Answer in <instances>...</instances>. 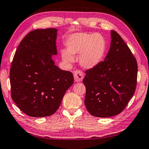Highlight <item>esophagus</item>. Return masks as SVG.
<instances>
[{
  "mask_svg": "<svg viewBox=\"0 0 149 149\" xmlns=\"http://www.w3.org/2000/svg\"><path fill=\"white\" fill-rule=\"evenodd\" d=\"M74 75L75 81L77 82L82 81V79L84 78L83 72L80 70H75L74 72Z\"/></svg>",
  "mask_w": 149,
  "mask_h": 149,
  "instance_id": "esophagus-1",
  "label": "esophagus"
}]
</instances>
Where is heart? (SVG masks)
Masks as SVG:
<instances>
[{
    "label": "heart",
    "instance_id": "heart-1",
    "mask_svg": "<svg viewBox=\"0 0 149 149\" xmlns=\"http://www.w3.org/2000/svg\"><path fill=\"white\" fill-rule=\"evenodd\" d=\"M66 48L68 52L65 51L62 52L63 60L72 62L74 61L72 55H80L81 65L87 69H91L103 60L107 44L102 35L98 33H77L68 39Z\"/></svg>",
    "mask_w": 149,
    "mask_h": 149
}]
</instances>
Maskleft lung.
<instances>
[{
	"instance_id": "8db88e82",
	"label": "left lung",
	"mask_w": 149,
	"mask_h": 149,
	"mask_svg": "<svg viewBox=\"0 0 149 149\" xmlns=\"http://www.w3.org/2000/svg\"><path fill=\"white\" fill-rule=\"evenodd\" d=\"M111 42L105 60L86 70L85 105L93 116L109 117L125 109L135 91L136 58L120 35L111 32Z\"/></svg>"
}]
</instances>
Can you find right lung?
Here are the masks:
<instances>
[{"label": "right lung", "instance_id": "1", "mask_svg": "<svg viewBox=\"0 0 149 149\" xmlns=\"http://www.w3.org/2000/svg\"><path fill=\"white\" fill-rule=\"evenodd\" d=\"M57 29L33 30L16 49L10 71L11 97L28 116L48 117L58 109L67 89L74 84L69 71L54 65Z\"/></svg>", "mask_w": 149, "mask_h": 149}]
</instances>
